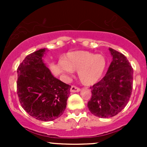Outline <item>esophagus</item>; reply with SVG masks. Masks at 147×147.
I'll use <instances>...</instances> for the list:
<instances>
[{"label":"esophagus","instance_id":"34e87169","mask_svg":"<svg viewBox=\"0 0 147 147\" xmlns=\"http://www.w3.org/2000/svg\"><path fill=\"white\" fill-rule=\"evenodd\" d=\"M80 91V89L79 87H77L76 86L72 85L70 87V92H78Z\"/></svg>","mask_w":147,"mask_h":147}]
</instances>
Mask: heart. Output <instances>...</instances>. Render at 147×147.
Segmentation results:
<instances>
[{
    "instance_id": "heart-1",
    "label": "heart",
    "mask_w": 147,
    "mask_h": 147,
    "mask_svg": "<svg viewBox=\"0 0 147 147\" xmlns=\"http://www.w3.org/2000/svg\"><path fill=\"white\" fill-rule=\"evenodd\" d=\"M106 59L102 55H95L87 51L68 53L63 58L60 69L68 75L72 70H78L79 79L85 85H92L98 82L106 69Z\"/></svg>"
}]
</instances>
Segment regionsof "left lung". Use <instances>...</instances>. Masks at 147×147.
I'll return each mask as SVG.
<instances>
[{
    "mask_svg": "<svg viewBox=\"0 0 147 147\" xmlns=\"http://www.w3.org/2000/svg\"><path fill=\"white\" fill-rule=\"evenodd\" d=\"M112 61L105 76L90 87L89 110L96 117L109 118L119 113L128 103L133 88V68L119 52L109 49Z\"/></svg>",
    "mask_w": 147,
    "mask_h": 147,
    "instance_id": "left-lung-1",
    "label": "left lung"
}]
</instances>
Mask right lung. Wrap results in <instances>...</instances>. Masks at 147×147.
Wrapping results in <instances>:
<instances>
[{"instance_id":"right-lung-1","label":"right lung","mask_w":147,"mask_h":147,"mask_svg":"<svg viewBox=\"0 0 147 147\" xmlns=\"http://www.w3.org/2000/svg\"><path fill=\"white\" fill-rule=\"evenodd\" d=\"M46 49L26 56L17 69V93L22 107L35 119L53 121L64 112L71 86L52 75L43 63Z\"/></svg>"}]
</instances>
